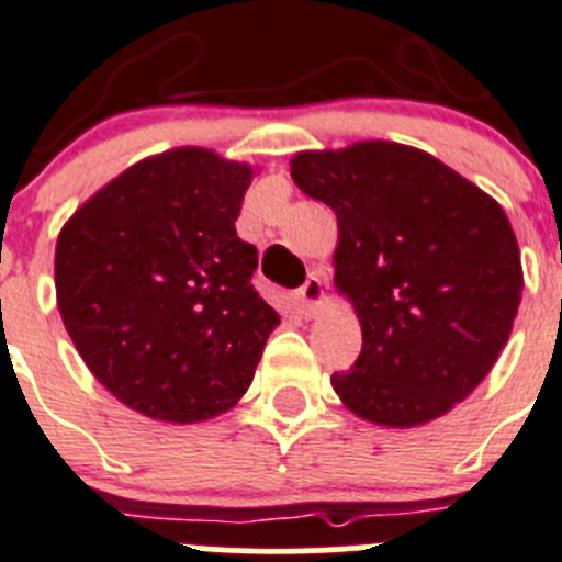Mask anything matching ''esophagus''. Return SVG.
<instances>
[{
    "instance_id": "esophagus-1",
    "label": "esophagus",
    "mask_w": 562,
    "mask_h": 562,
    "mask_svg": "<svg viewBox=\"0 0 562 562\" xmlns=\"http://www.w3.org/2000/svg\"><path fill=\"white\" fill-rule=\"evenodd\" d=\"M296 299H299V305H302V311H305V313L316 311V307L324 302V282H322V277H318V274L307 277L305 285H302L296 291Z\"/></svg>"
}]
</instances>
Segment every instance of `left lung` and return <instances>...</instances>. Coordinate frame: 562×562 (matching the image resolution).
<instances>
[{
    "mask_svg": "<svg viewBox=\"0 0 562 562\" xmlns=\"http://www.w3.org/2000/svg\"><path fill=\"white\" fill-rule=\"evenodd\" d=\"M291 177L338 218L335 288L363 349L333 387L355 416L418 427L463 402L510 338L521 255L496 199L393 140L299 151Z\"/></svg>",
    "mask_w": 562,
    "mask_h": 562,
    "instance_id": "8db88e82",
    "label": "left lung"
}]
</instances>
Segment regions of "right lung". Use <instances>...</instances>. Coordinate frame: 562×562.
Masks as SVG:
<instances>
[{"label": "right lung", "mask_w": 562, "mask_h": 562, "mask_svg": "<svg viewBox=\"0 0 562 562\" xmlns=\"http://www.w3.org/2000/svg\"><path fill=\"white\" fill-rule=\"evenodd\" d=\"M251 166L180 146L130 166L63 224L55 291L91 374L133 411L193 424L251 385L274 307L235 233Z\"/></svg>", "instance_id": "1"}]
</instances>
